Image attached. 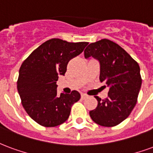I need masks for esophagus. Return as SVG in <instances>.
Listing matches in <instances>:
<instances>
[{
  "mask_svg": "<svg viewBox=\"0 0 153 153\" xmlns=\"http://www.w3.org/2000/svg\"><path fill=\"white\" fill-rule=\"evenodd\" d=\"M81 97H82V99H85V98H87L88 97V95L85 93H81Z\"/></svg>",
  "mask_w": 153,
  "mask_h": 153,
  "instance_id": "34e87169",
  "label": "esophagus"
}]
</instances>
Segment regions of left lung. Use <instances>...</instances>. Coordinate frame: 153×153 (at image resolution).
<instances>
[{"mask_svg":"<svg viewBox=\"0 0 153 153\" xmlns=\"http://www.w3.org/2000/svg\"><path fill=\"white\" fill-rule=\"evenodd\" d=\"M84 56L100 62V81L109 87L108 97L98 101L89 112L93 122L102 126H115L127 118L136 105L142 79L140 65L121 46L107 39L91 43Z\"/></svg>","mask_w":153,"mask_h":153,"instance_id":"obj_1","label":"left lung"}]
</instances>
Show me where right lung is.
Instances as JSON below:
<instances>
[{"label":"right lung","mask_w":153,"mask_h":153,"mask_svg":"<svg viewBox=\"0 0 153 153\" xmlns=\"http://www.w3.org/2000/svg\"><path fill=\"white\" fill-rule=\"evenodd\" d=\"M88 42L71 43L51 39L43 43L22 62L17 88L23 108L32 119L45 127L61 125L71 107L80 99L79 91L57 94L58 75H65L68 62L79 55Z\"/></svg>","instance_id":"obj_1"}]
</instances>
